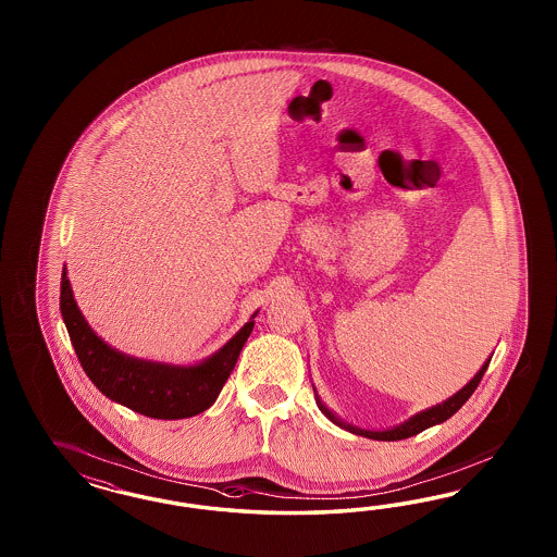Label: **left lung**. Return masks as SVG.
<instances>
[{"label":"left lung","mask_w":557,"mask_h":557,"mask_svg":"<svg viewBox=\"0 0 557 557\" xmlns=\"http://www.w3.org/2000/svg\"><path fill=\"white\" fill-rule=\"evenodd\" d=\"M490 359H492V357H490ZM490 359L484 363V366H482V368H480V371L473 375L472 380H470L463 388L459 389L457 394H454L451 398H447V400H445V403H441V405L431 406V408L422 410L419 414L410 417V419L403 422V424H396V426L386 429V431H368V429L354 426V424H349V422H343L338 417H335L326 406L322 405L321 398H317V403H319L321 412H324V417H329V419L335 422V424H338L341 429H347L349 433H355V435L375 438V441H400V438L414 437V435H419V433L424 431V429H429V426H433V424H438V422L451 419V417L456 414L457 410H459L461 406L466 405V400L472 396L473 389L478 388V384H480L482 375H484L486 370H488Z\"/></svg>","instance_id":"left-lung-1"}]
</instances>
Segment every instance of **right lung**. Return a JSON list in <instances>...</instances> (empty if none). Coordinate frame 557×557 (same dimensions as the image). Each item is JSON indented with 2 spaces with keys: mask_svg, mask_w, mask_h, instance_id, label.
Returning <instances> with one entry per match:
<instances>
[{
  "mask_svg": "<svg viewBox=\"0 0 557 557\" xmlns=\"http://www.w3.org/2000/svg\"><path fill=\"white\" fill-rule=\"evenodd\" d=\"M61 314L77 359L94 386L119 405L165 421L200 414L216 403L255 324L247 322L220 351L187 368L136 359L103 343L77 308L67 270L61 275Z\"/></svg>",
  "mask_w": 557,
  "mask_h": 557,
  "instance_id": "obj_1",
  "label": "right lung"
}]
</instances>
